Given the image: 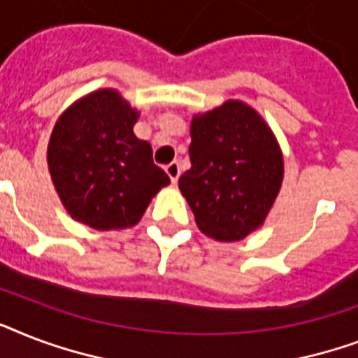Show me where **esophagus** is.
Returning a JSON list of instances; mask_svg holds the SVG:
<instances>
[{
  "mask_svg": "<svg viewBox=\"0 0 358 358\" xmlns=\"http://www.w3.org/2000/svg\"><path fill=\"white\" fill-rule=\"evenodd\" d=\"M165 171H167L169 178L173 180V182H176L180 176V165L178 162H171L169 165H165Z\"/></svg>",
  "mask_w": 358,
  "mask_h": 358,
  "instance_id": "obj_1",
  "label": "esophagus"
}]
</instances>
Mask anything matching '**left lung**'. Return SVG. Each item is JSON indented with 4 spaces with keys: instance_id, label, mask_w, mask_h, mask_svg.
Here are the masks:
<instances>
[{
    "instance_id": "left-lung-1",
    "label": "left lung",
    "mask_w": 358,
    "mask_h": 358,
    "mask_svg": "<svg viewBox=\"0 0 358 358\" xmlns=\"http://www.w3.org/2000/svg\"><path fill=\"white\" fill-rule=\"evenodd\" d=\"M191 169L178 180L199 229L238 241L258 229L282 184V154L255 109L230 100L191 124Z\"/></svg>"
}]
</instances>
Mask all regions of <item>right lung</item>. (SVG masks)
<instances>
[{
    "label": "right lung",
    "mask_w": 358,
    "mask_h": 358,
    "mask_svg": "<svg viewBox=\"0 0 358 358\" xmlns=\"http://www.w3.org/2000/svg\"><path fill=\"white\" fill-rule=\"evenodd\" d=\"M137 113L119 92H92L57 120L48 167L64 208L96 230L131 227L171 180L135 137Z\"/></svg>",
    "instance_id": "add662e5"
}]
</instances>
